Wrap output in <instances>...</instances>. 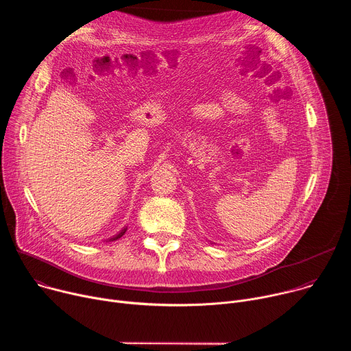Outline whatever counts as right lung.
Here are the masks:
<instances>
[{"instance_id": "1", "label": "right lung", "mask_w": 351, "mask_h": 351, "mask_svg": "<svg viewBox=\"0 0 351 351\" xmlns=\"http://www.w3.org/2000/svg\"><path fill=\"white\" fill-rule=\"evenodd\" d=\"M126 230H128V228H123V229H122V230H121L118 234L112 236V237H111V239H108V240H110V241H114V240H118V239H121V237H122V236L126 233Z\"/></svg>"}]
</instances>
